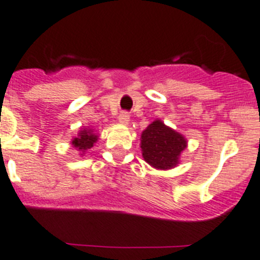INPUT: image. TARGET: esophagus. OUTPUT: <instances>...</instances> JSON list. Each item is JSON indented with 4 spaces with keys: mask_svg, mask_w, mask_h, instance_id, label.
I'll return each mask as SVG.
<instances>
[{
    "mask_svg": "<svg viewBox=\"0 0 260 260\" xmlns=\"http://www.w3.org/2000/svg\"><path fill=\"white\" fill-rule=\"evenodd\" d=\"M118 122H119L120 124L127 125L128 123H129V115H128V113H125V112L120 113L119 117H118Z\"/></svg>",
    "mask_w": 260,
    "mask_h": 260,
    "instance_id": "esophagus-1",
    "label": "esophagus"
}]
</instances>
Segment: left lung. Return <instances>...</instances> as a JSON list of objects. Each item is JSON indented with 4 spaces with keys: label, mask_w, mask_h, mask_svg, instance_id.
<instances>
[{
    "label": "left lung",
    "mask_w": 260,
    "mask_h": 260,
    "mask_svg": "<svg viewBox=\"0 0 260 260\" xmlns=\"http://www.w3.org/2000/svg\"><path fill=\"white\" fill-rule=\"evenodd\" d=\"M188 146L181 133L155 119L141 133L143 160L157 170H170L180 162V155Z\"/></svg>",
    "instance_id": "obj_1"
}]
</instances>
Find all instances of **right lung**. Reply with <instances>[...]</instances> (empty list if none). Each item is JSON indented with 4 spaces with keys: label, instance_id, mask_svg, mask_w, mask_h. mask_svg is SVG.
<instances>
[{
    "label": "right lung",
    "instance_id": "1",
    "mask_svg": "<svg viewBox=\"0 0 260 260\" xmlns=\"http://www.w3.org/2000/svg\"><path fill=\"white\" fill-rule=\"evenodd\" d=\"M99 140V135L95 133V131L90 127L81 128L77 133L76 137L72 138L71 146L76 148L80 152V155L84 156L86 151H89L90 148L94 147L95 143Z\"/></svg>",
    "mask_w": 260,
    "mask_h": 260
}]
</instances>
